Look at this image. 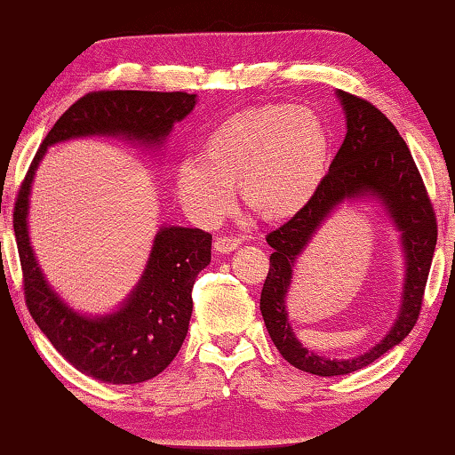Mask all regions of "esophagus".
<instances>
[{"label":"esophagus","instance_id":"34e87169","mask_svg":"<svg viewBox=\"0 0 455 455\" xmlns=\"http://www.w3.org/2000/svg\"><path fill=\"white\" fill-rule=\"evenodd\" d=\"M238 244H241L238 238H230V236L214 238V251H217L219 255H230L235 249H238Z\"/></svg>","mask_w":455,"mask_h":455}]
</instances>
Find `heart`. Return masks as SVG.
I'll use <instances>...</instances> for the list:
<instances>
[{"mask_svg": "<svg viewBox=\"0 0 455 455\" xmlns=\"http://www.w3.org/2000/svg\"><path fill=\"white\" fill-rule=\"evenodd\" d=\"M329 128L305 106L263 104L233 114L204 140V156L182 158L174 190L200 227H214L238 195L268 220L301 212L325 180Z\"/></svg>", "mask_w": 455, "mask_h": 455, "instance_id": "heart-1", "label": "heart"}]
</instances>
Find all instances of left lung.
I'll return each mask as SVG.
<instances>
[{
    "mask_svg": "<svg viewBox=\"0 0 455 455\" xmlns=\"http://www.w3.org/2000/svg\"><path fill=\"white\" fill-rule=\"evenodd\" d=\"M345 116V138L321 188L301 212L267 236L271 268L260 292V313L281 355L301 371L333 377L359 371L410 335L421 309L437 225L411 152L395 126L365 100L337 90ZM371 202L398 233L404 287L395 323L373 348L357 358L331 360L305 348L290 325L286 297L298 257L341 205Z\"/></svg>",
    "mask_w": 455,
    "mask_h": 455,
    "instance_id": "8db88e82",
    "label": "left lung"
}]
</instances>
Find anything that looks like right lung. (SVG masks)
Listing matches in <instances>:
<instances>
[{
    "instance_id": "right-lung-1",
    "label": "right lung",
    "mask_w": 455,
    "mask_h": 455,
    "mask_svg": "<svg viewBox=\"0 0 455 455\" xmlns=\"http://www.w3.org/2000/svg\"><path fill=\"white\" fill-rule=\"evenodd\" d=\"M196 102V94L187 92L112 90L84 96L53 124L20 188L13 230L28 309L60 355L98 381L142 383L171 365L188 333L192 287L211 265L212 236L200 228L160 225L140 279L124 301L108 313L74 309L44 275L29 238V196L37 166L52 146L80 138H116L154 158L163 156L174 124Z\"/></svg>"
}]
</instances>
